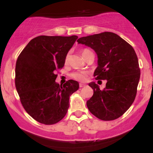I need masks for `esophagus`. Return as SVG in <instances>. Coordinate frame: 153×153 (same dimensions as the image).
Returning a JSON list of instances; mask_svg holds the SVG:
<instances>
[{
    "instance_id": "34e87169",
    "label": "esophagus",
    "mask_w": 153,
    "mask_h": 153,
    "mask_svg": "<svg viewBox=\"0 0 153 153\" xmlns=\"http://www.w3.org/2000/svg\"><path fill=\"white\" fill-rule=\"evenodd\" d=\"M79 86H80V88H82V87L85 86V84H84V83H80V84H79Z\"/></svg>"
}]
</instances>
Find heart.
Returning a JSON list of instances; mask_svg holds the SVG:
<instances>
[{
    "mask_svg": "<svg viewBox=\"0 0 153 153\" xmlns=\"http://www.w3.org/2000/svg\"><path fill=\"white\" fill-rule=\"evenodd\" d=\"M90 52H91V50H88V49H84L81 51V54L84 59L85 58V57ZM69 54H67L66 57H65V62H67L69 59ZM71 77L73 79L76 80H79V81H84V80H86L87 78V73L85 71H75L73 72V73H71Z\"/></svg>",
    "mask_w": 153,
    "mask_h": 153,
    "instance_id": "obj_1",
    "label": "heart"
}]
</instances>
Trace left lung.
I'll list each match as a JSON object with an SVG mask.
<instances>
[{
  "instance_id": "1",
  "label": "left lung",
  "mask_w": 153,
  "mask_h": 153,
  "mask_svg": "<svg viewBox=\"0 0 153 153\" xmlns=\"http://www.w3.org/2000/svg\"><path fill=\"white\" fill-rule=\"evenodd\" d=\"M78 44L95 51L98 66L94 75L96 80H106V87L88 84L94 95L87 101L91 114L103 121L118 119L134 102L140 78L137 56L133 47L119 35L105 32L83 36Z\"/></svg>"
}]
</instances>
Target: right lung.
<instances>
[{"label":"right lung","instance_id":"add662e5","mask_svg":"<svg viewBox=\"0 0 153 153\" xmlns=\"http://www.w3.org/2000/svg\"><path fill=\"white\" fill-rule=\"evenodd\" d=\"M78 36H39L31 39L19 54L16 64L15 84L24 109L37 122L54 124L64 118L70 96L79 83L70 80L55 82Z\"/></svg>","mask_w":153,"mask_h":153}]
</instances>
